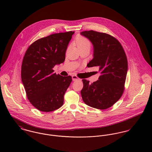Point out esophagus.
<instances>
[{
    "instance_id": "obj_1",
    "label": "esophagus",
    "mask_w": 152,
    "mask_h": 152,
    "mask_svg": "<svg viewBox=\"0 0 152 152\" xmlns=\"http://www.w3.org/2000/svg\"><path fill=\"white\" fill-rule=\"evenodd\" d=\"M72 80L74 81H77V80H79V78H78V77H77V76H76V75H72Z\"/></svg>"
}]
</instances>
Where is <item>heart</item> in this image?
Segmentation results:
<instances>
[{
  "instance_id": "1",
  "label": "heart",
  "mask_w": 152,
  "mask_h": 152,
  "mask_svg": "<svg viewBox=\"0 0 152 152\" xmlns=\"http://www.w3.org/2000/svg\"><path fill=\"white\" fill-rule=\"evenodd\" d=\"M75 42L77 44L78 47L79 49L83 48H90L91 47V43L89 40H88L86 37L78 36L75 39Z\"/></svg>"
}]
</instances>
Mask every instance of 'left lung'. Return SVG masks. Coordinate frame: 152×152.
I'll list each match as a JSON object with an SVG mask.
<instances>
[{"label": "left lung", "instance_id": "left-lung-1", "mask_svg": "<svg viewBox=\"0 0 152 152\" xmlns=\"http://www.w3.org/2000/svg\"><path fill=\"white\" fill-rule=\"evenodd\" d=\"M80 34L93 45V58L88 67L98 66L100 74L98 80L92 84L83 80V100L94 108H109L124 92L128 71L126 56L118 40L109 34L93 30Z\"/></svg>", "mask_w": 152, "mask_h": 152}]
</instances>
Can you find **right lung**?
I'll list each match as a JSON object with an SVG mask.
<instances>
[{
    "instance_id": "obj_1",
    "label": "right lung",
    "mask_w": 152,
    "mask_h": 152,
    "mask_svg": "<svg viewBox=\"0 0 152 152\" xmlns=\"http://www.w3.org/2000/svg\"><path fill=\"white\" fill-rule=\"evenodd\" d=\"M74 31L51 34L27 48L22 62V81L28 99L42 112L60 108L72 77L54 73L56 65L64 63L67 46Z\"/></svg>"
}]
</instances>
